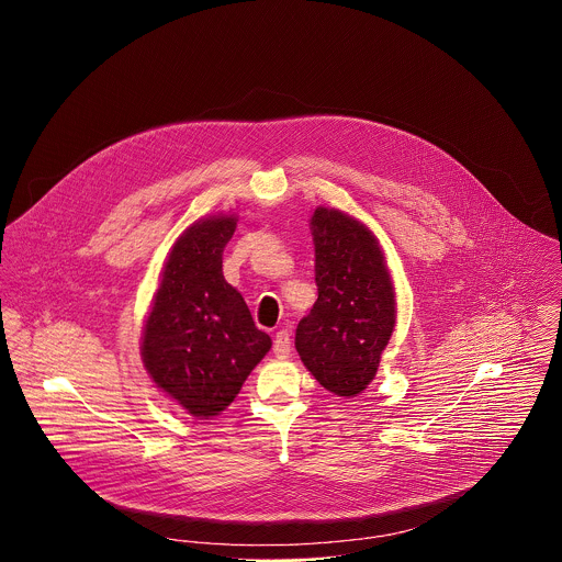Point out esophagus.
Listing matches in <instances>:
<instances>
[{"mask_svg":"<svg viewBox=\"0 0 562 562\" xmlns=\"http://www.w3.org/2000/svg\"><path fill=\"white\" fill-rule=\"evenodd\" d=\"M292 350V339H290V333L283 328V330H277L274 335V346H272V352L277 359H285Z\"/></svg>","mask_w":562,"mask_h":562,"instance_id":"34e87169","label":"esophagus"}]
</instances>
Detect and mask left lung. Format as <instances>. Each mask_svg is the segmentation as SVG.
<instances>
[{
  "label": "left lung",
  "instance_id": "1",
  "mask_svg": "<svg viewBox=\"0 0 562 562\" xmlns=\"http://www.w3.org/2000/svg\"><path fill=\"white\" fill-rule=\"evenodd\" d=\"M318 301L299 322L296 350L335 396L355 398L374 381L396 326V290L379 238L337 207H316Z\"/></svg>",
  "mask_w": 562,
  "mask_h": 562
}]
</instances>
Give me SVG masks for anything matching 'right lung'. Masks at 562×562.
<instances>
[{"label": "right lung", "mask_w": 562, "mask_h": 562, "mask_svg": "<svg viewBox=\"0 0 562 562\" xmlns=\"http://www.w3.org/2000/svg\"><path fill=\"white\" fill-rule=\"evenodd\" d=\"M236 225V214L205 216L175 240L143 326L149 379L196 419L225 411L272 346L223 274Z\"/></svg>", "instance_id": "1"}]
</instances>
